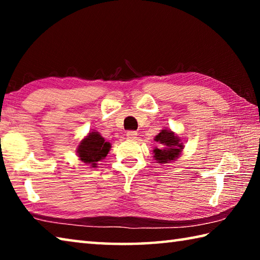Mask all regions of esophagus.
<instances>
[{"label":"esophagus","mask_w":260,"mask_h":260,"mask_svg":"<svg viewBox=\"0 0 260 260\" xmlns=\"http://www.w3.org/2000/svg\"><path fill=\"white\" fill-rule=\"evenodd\" d=\"M126 136L131 140H134V139H136V136H138V132H136V131H128L126 133Z\"/></svg>","instance_id":"1"}]
</instances>
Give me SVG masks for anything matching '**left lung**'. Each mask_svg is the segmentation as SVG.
<instances>
[{"label": "left lung", "instance_id": "left-lung-1", "mask_svg": "<svg viewBox=\"0 0 260 260\" xmlns=\"http://www.w3.org/2000/svg\"><path fill=\"white\" fill-rule=\"evenodd\" d=\"M155 141L159 143V148L153 149V158L159 164H167L177 159L184 147L179 136L167 128L161 129L156 135Z\"/></svg>", "mask_w": 260, "mask_h": 260}]
</instances>
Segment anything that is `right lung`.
<instances>
[{
	"instance_id": "1",
	"label": "right lung",
	"mask_w": 260,
	"mask_h": 260,
	"mask_svg": "<svg viewBox=\"0 0 260 260\" xmlns=\"http://www.w3.org/2000/svg\"><path fill=\"white\" fill-rule=\"evenodd\" d=\"M111 149V144L107 142L98 132H90L79 143L77 153L85 164L91 167H98V162L107 157Z\"/></svg>"
}]
</instances>
